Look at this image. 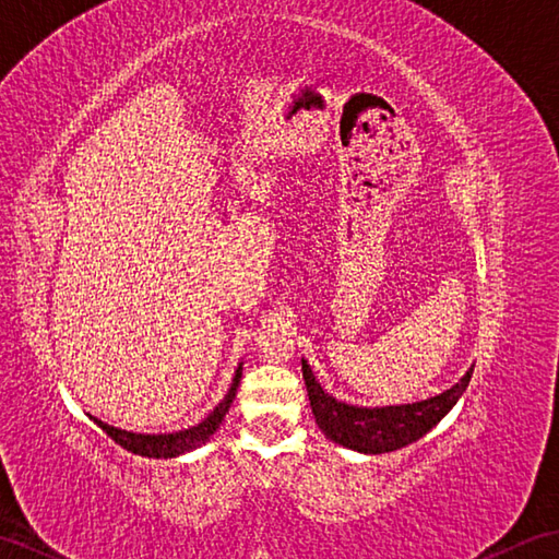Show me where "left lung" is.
I'll list each match as a JSON object with an SVG mask.
<instances>
[{"mask_svg": "<svg viewBox=\"0 0 559 559\" xmlns=\"http://www.w3.org/2000/svg\"><path fill=\"white\" fill-rule=\"evenodd\" d=\"M471 374L473 367L454 386L425 401L399 403V406H353V403L338 401L324 391V386L317 382L312 367L302 358L307 396H310L319 430L331 442L360 451V454H386V451L418 442L456 406L471 382Z\"/></svg>", "mask_w": 559, "mask_h": 559, "instance_id": "left-lung-1", "label": "left lung"}]
</instances>
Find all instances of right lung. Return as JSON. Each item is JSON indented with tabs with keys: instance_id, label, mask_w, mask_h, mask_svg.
Segmentation results:
<instances>
[{
	"instance_id": "1",
	"label": "right lung",
	"mask_w": 559,
	"mask_h": 559,
	"mask_svg": "<svg viewBox=\"0 0 559 559\" xmlns=\"http://www.w3.org/2000/svg\"><path fill=\"white\" fill-rule=\"evenodd\" d=\"M240 379H242V362L237 365L228 394L221 399L218 406L213 408L204 420L192 425V427H187V430L146 435V432L122 430V427H115V425L103 423L98 418H93V415H91V418H93V423L100 427L105 435L112 437L117 444H120L127 451H132V454L148 456V459H175V456H182V454H187V451H194L201 444L209 442V439L213 437V432L218 430V425L223 423L225 413L230 411L233 401H235V394H237V386H240Z\"/></svg>"
}]
</instances>
